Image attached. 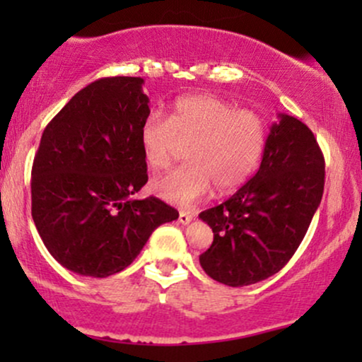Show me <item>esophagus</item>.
Segmentation results:
<instances>
[{
	"instance_id": "obj_1",
	"label": "esophagus",
	"mask_w": 362,
	"mask_h": 362,
	"mask_svg": "<svg viewBox=\"0 0 362 362\" xmlns=\"http://www.w3.org/2000/svg\"><path fill=\"white\" fill-rule=\"evenodd\" d=\"M192 219H194V214L189 213V211H180V214H178V221L182 224H189Z\"/></svg>"
}]
</instances>
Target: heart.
<instances>
[{
	"instance_id": "heart-1",
	"label": "heart",
	"mask_w": 362,
	"mask_h": 362,
	"mask_svg": "<svg viewBox=\"0 0 362 362\" xmlns=\"http://www.w3.org/2000/svg\"><path fill=\"white\" fill-rule=\"evenodd\" d=\"M267 139L265 120L257 112L235 109L214 95H190L173 103L168 120L149 114L139 131L144 160L151 170L172 163L178 146L189 144L187 160L153 182L165 201L190 206L216 185L219 194L240 187L259 165Z\"/></svg>"
}]
</instances>
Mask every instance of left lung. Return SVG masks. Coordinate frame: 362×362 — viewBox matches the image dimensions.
Here are the masks:
<instances>
[{
	"instance_id": "1",
	"label": "left lung",
	"mask_w": 362,
	"mask_h": 362,
	"mask_svg": "<svg viewBox=\"0 0 362 362\" xmlns=\"http://www.w3.org/2000/svg\"><path fill=\"white\" fill-rule=\"evenodd\" d=\"M325 185V160L306 124L279 114L260 168L223 204L199 218L214 240L199 257L209 277L231 288L279 272L305 238Z\"/></svg>"
}]
</instances>
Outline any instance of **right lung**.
<instances>
[{"label": "right lung", "instance_id": "1", "mask_svg": "<svg viewBox=\"0 0 362 362\" xmlns=\"http://www.w3.org/2000/svg\"><path fill=\"white\" fill-rule=\"evenodd\" d=\"M143 78L90 83L44 129L32 167V218L49 253L80 276L132 264L160 224L178 218L148 182L139 131L149 115Z\"/></svg>", "mask_w": 362, "mask_h": 362}]
</instances>
